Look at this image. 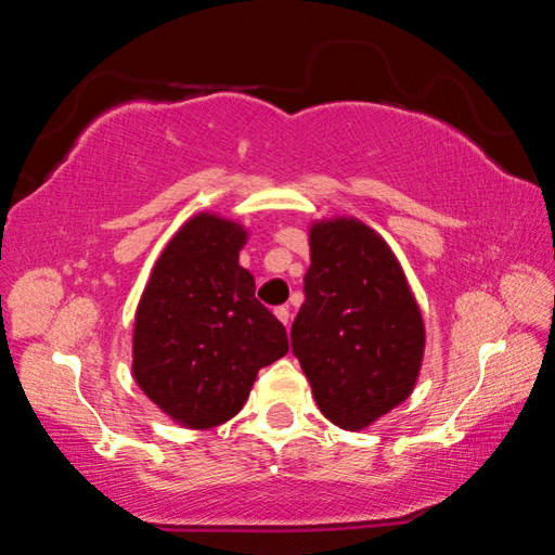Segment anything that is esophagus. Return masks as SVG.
Instances as JSON below:
<instances>
[{"instance_id":"obj_1","label":"esophagus","mask_w":555,"mask_h":555,"mask_svg":"<svg viewBox=\"0 0 555 555\" xmlns=\"http://www.w3.org/2000/svg\"><path fill=\"white\" fill-rule=\"evenodd\" d=\"M274 315L279 318L281 323L288 325V318H291V313H288V308H286V306H276V308H274Z\"/></svg>"}]
</instances>
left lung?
<instances>
[{
    "instance_id": "1",
    "label": "left lung",
    "mask_w": 555,
    "mask_h": 555,
    "mask_svg": "<svg viewBox=\"0 0 555 555\" xmlns=\"http://www.w3.org/2000/svg\"><path fill=\"white\" fill-rule=\"evenodd\" d=\"M306 300L291 347L318 409L345 430H362L409 397L426 331L406 276L377 232L335 218L311 228Z\"/></svg>"
}]
</instances>
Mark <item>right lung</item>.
Returning <instances> with one entry per match:
<instances>
[{"instance_id": "add662e5", "label": "right lung", "mask_w": 555, "mask_h": 555, "mask_svg": "<svg viewBox=\"0 0 555 555\" xmlns=\"http://www.w3.org/2000/svg\"><path fill=\"white\" fill-rule=\"evenodd\" d=\"M242 224L201 212L166 244L139 300L134 379L188 428L230 421L257 372L288 352L286 327L240 267Z\"/></svg>"}]
</instances>
